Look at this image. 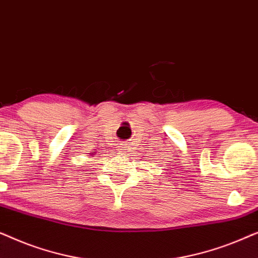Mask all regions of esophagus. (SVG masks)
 <instances>
[{"label":"esophagus","instance_id":"esophagus-1","mask_svg":"<svg viewBox=\"0 0 258 258\" xmlns=\"http://www.w3.org/2000/svg\"><path fill=\"white\" fill-rule=\"evenodd\" d=\"M118 150L121 151V154H124V151L128 150V147L125 143H121V146H118Z\"/></svg>","mask_w":258,"mask_h":258}]
</instances>
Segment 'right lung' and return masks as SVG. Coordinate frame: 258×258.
<instances>
[{
    "mask_svg": "<svg viewBox=\"0 0 258 258\" xmlns=\"http://www.w3.org/2000/svg\"><path fill=\"white\" fill-rule=\"evenodd\" d=\"M100 154H101V153H100ZM91 155H97V154H96V153H95V154H94V153H91Z\"/></svg>",
    "mask_w": 258,
    "mask_h": 258,
    "instance_id": "1",
    "label": "right lung"
}]
</instances>
